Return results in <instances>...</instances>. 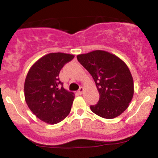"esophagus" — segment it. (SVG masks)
<instances>
[{
  "instance_id": "1",
  "label": "esophagus",
  "mask_w": 158,
  "mask_h": 158,
  "mask_svg": "<svg viewBox=\"0 0 158 158\" xmlns=\"http://www.w3.org/2000/svg\"><path fill=\"white\" fill-rule=\"evenodd\" d=\"M78 92H79V94H82L83 92H84V88H83V87H81V88L79 89V90H78Z\"/></svg>"
}]
</instances>
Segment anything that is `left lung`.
<instances>
[{
	"label": "left lung",
	"instance_id": "left-lung-1",
	"mask_svg": "<svg viewBox=\"0 0 158 158\" xmlns=\"http://www.w3.org/2000/svg\"><path fill=\"white\" fill-rule=\"evenodd\" d=\"M77 59L92 76L99 93V102L90 106V110L106 119L120 115L134 95L133 78L126 63L104 50L80 54Z\"/></svg>",
	"mask_w": 158,
	"mask_h": 158
}]
</instances>
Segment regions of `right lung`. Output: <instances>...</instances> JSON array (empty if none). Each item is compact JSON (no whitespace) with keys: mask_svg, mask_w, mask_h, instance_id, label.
<instances>
[{"mask_svg":"<svg viewBox=\"0 0 158 158\" xmlns=\"http://www.w3.org/2000/svg\"><path fill=\"white\" fill-rule=\"evenodd\" d=\"M73 55L52 52L39 59L30 68L24 82L27 106L38 118L48 124H56L68 117L74 99L73 92L63 88L59 80L61 69Z\"/></svg>","mask_w":158,"mask_h":158,"instance_id":"right-lung-1","label":"right lung"}]
</instances>
